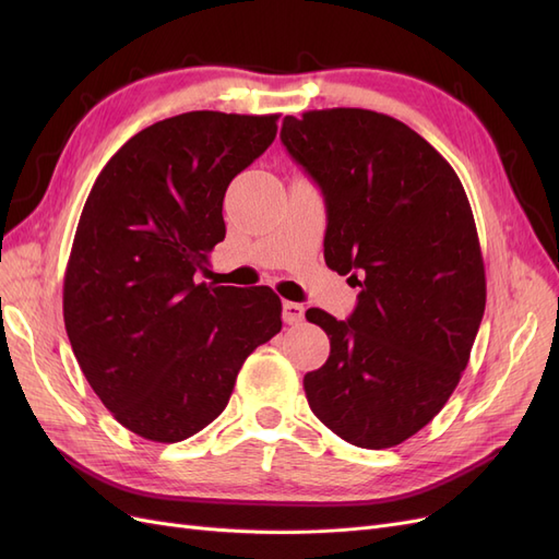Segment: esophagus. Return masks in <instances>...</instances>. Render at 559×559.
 I'll use <instances>...</instances> for the list:
<instances>
[{
    "mask_svg": "<svg viewBox=\"0 0 559 559\" xmlns=\"http://www.w3.org/2000/svg\"><path fill=\"white\" fill-rule=\"evenodd\" d=\"M282 319H284V324L296 326V324H300L302 319H306V308H302L300 302H292V300H286L284 306H282Z\"/></svg>",
    "mask_w": 559,
    "mask_h": 559,
    "instance_id": "obj_1",
    "label": "esophagus"
}]
</instances>
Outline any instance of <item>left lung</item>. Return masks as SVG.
Masks as SVG:
<instances>
[{
  "instance_id": "left-lung-1",
  "label": "left lung",
  "mask_w": 559,
  "mask_h": 559,
  "mask_svg": "<svg viewBox=\"0 0 559 559\" xmlns=\"http://www.w3.org/2000/svg\"><path fill=\"white\" fill-rule=\"evenodd\" d=\"M282 144L326 200L324 259L361 286L326 331V364L302 380L312 413L343 441L382 450L441 413L485 312V265L464 186L396 118L321 109L282 121Z\"/></svg>"
}]
</instances>
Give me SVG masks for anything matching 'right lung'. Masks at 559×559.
Segmentation results:
<instances>
[{"label": "right lung", "mask_w": 559, "mask_h": 559, "mask_svg": "<svg viewBox=\"0 0 559 559\" xmlns=\"http://www.w3.org/2000/svg\"><path fill=\"white\" fill-rule=\"evenodd\" d=\"M277 118H165L116 151L83 205L64 329L93 392L146 441L179 443L205 429L245 359L282 329L267 286L195 282L226 238L228 183L273 144Z\"/></svg>", "instance_id": "obj_1"}]
</instances>
